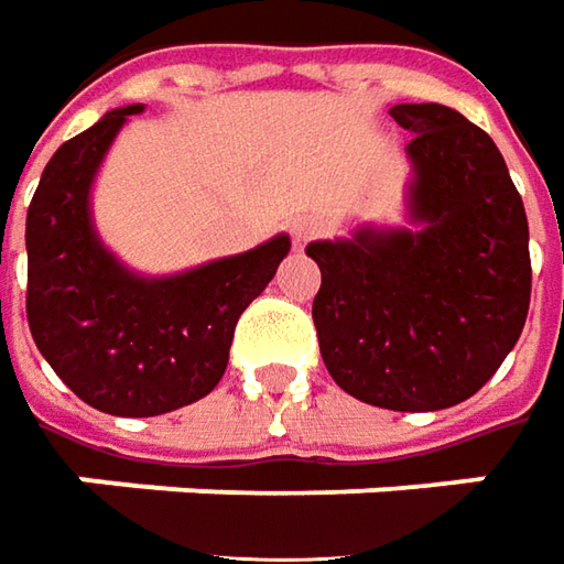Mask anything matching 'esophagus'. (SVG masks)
Instances as JSON below:
<instances>
[{"instance_id": "obj_1", "label": "esophagus", "mask_w": 564, "mask_h": 564, "mask_svg": "<svg viewBox=\"0 0 564 564\" xmlns=\"http://www.w3.org/2000/svg\"><path fill=\"white\" fill-rule=\"evenodd\" d=\"M319 232H323V223L316 220V217H301V220H294V226H291V236H294L297 245H307L310 238H316Z\"/></svg>"}]
</instances>
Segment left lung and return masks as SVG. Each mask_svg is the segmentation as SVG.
<instances>
[{
  "label": "left lung",
  "mask_w": 564,
  "mask_h": 564,
  "mask_svg": "<svg viewBox=\"0 0 564 564\" xmlns=\"http://www.w3.org/2000/svg\"><path fill=\"white\" fill-rule=\"evenodd\" d=\"M415 135L422 232L360 229L313 241L323 285L313 323L328 376L362 403L429 413L481 391L519 341L531 304L524 204L500 149L447 105H394Z\"/></svg>",
  "instance_id": "obj_1"
}]
</instances>
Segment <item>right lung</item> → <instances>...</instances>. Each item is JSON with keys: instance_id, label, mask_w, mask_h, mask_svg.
<instances>
[{"instance_id": "obj_1", "label": "right lung", "mask_w": 564, "mask_h": 564, "mask_svg": "<svg viewBox=\"0 0 564 564\" xmlns=\"http://www.w3.org/2000/svg\"><path fill=\"white\" fill-rule=\"evenodd\" d=\"M117 108L67 139L26 207V323L74 394L111 415H161L217 388L238 316L270 285L291 241L214 260L173 279H142L98 245L89 185L117 130Z\"/></svg>"}]
</instances>
